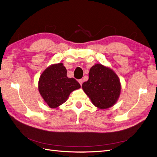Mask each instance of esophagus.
<instances>
[{"instance_id":"esophagus-1","label":"esophagus","mask_w":157,"mask_h":157,"mask_svg":"<svg viewBox=\"0 0 157 157\" xmlns=\"http://www.w3.org/2000/svg\"><path fill=\"white\" fill-rule=\"evenodd\" d=\"M82 82H83L82 79H79V80H78V82L80 83V85H82Z\"/></svg>"}]
</instances>
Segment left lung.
I'll use <instances>...</instances> for the list:
<instances>
[{
	"mask_svg": "<svg viewBox=\"0 0 157 157\" xmlns=\"http://www.w3.org/2000/svg\"><path fill=\"white\" fill-rule=\"evenodd\" d=\"M82 87L94 105L101 109L113 106L119 97L121 89L116 73L101 64L92 67L89 78L82 84Z\"/></svg>",
	"mask_w": 157,
	"mask_h": 157,
	"instance_id": "1",
	"label": "left lung"
}]
</instances>
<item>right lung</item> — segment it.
Listing matches in <instances>:
<instances>
[{
    "label": "right lung",
    "instance_id": "right-lung-1",
    "mask_svg": "<svg viewBox=\"0 0 157 157\" xmlns=\"http://www.w3.org/2000/svg\"><path fill=\"white\" fill-rule=\"evenodd\" d=\"M80 88L77 80L67 77V70L63 63L50 65L39 80V92L50 108H56L65 103L69 94Z\"/></svg>",
    "mask_w": 157,
    "mask_h": 157
}]
</instances>
